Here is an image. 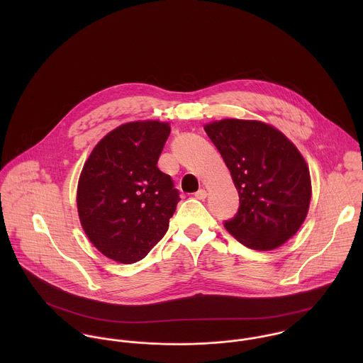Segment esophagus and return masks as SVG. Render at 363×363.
<instances>
[{
	"label": "esophagus",
	"instance_id": "1",
	"mask_svg": "<svg viewBox=\"0 0 363 363\" xmlns=\"http://www.w3.org/2000/svg\"><path fill=\"white\" fill-rule=\"evenodd\" d=\"M194 196H196V199H199V200H206V199H207V191H206L204 189H201V190H199Z\"/></svg>",
	"mask_w": 363,
	"mask_h": 363
}]
</instances>
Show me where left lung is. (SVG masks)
<instances>
[{
  "label": "left lung",
  "mask_w": 363,
  "mask_h": 363,
  "mask_svg": "<svg viewBox=\"0 0 363 363\" xmlns=\"http://www.w3.org/2000/svg\"><path fill=\"white\" fill-rule=\"evenodd\" d=\"M239 193L236 215L223 222L242 245L272 250L292 238L311 204L309 167L296 147L277 128L226 118L206 125Z\"/></svg>",
  "instance_id": "1"
}]
</instances>
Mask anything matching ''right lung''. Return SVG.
<instances>
[{
  "label": "right lung",
  "instance_id": "add662e5",
  "mask_svg": "<svg viewBox=\"0 0 363 363\" xmlns=\"http://www.w3.org/2000/svg\"><path fill=\"white\" fill-rule=\"evenodd\" d=\"M170 127L159 121L127 123L95 147L78 183L82 228L108 259H144L164 236L180 201L169 174L157 167Z\"/></svg>",
  "mask_w": 363,
  "mask_h": 363
}]
</instances>
